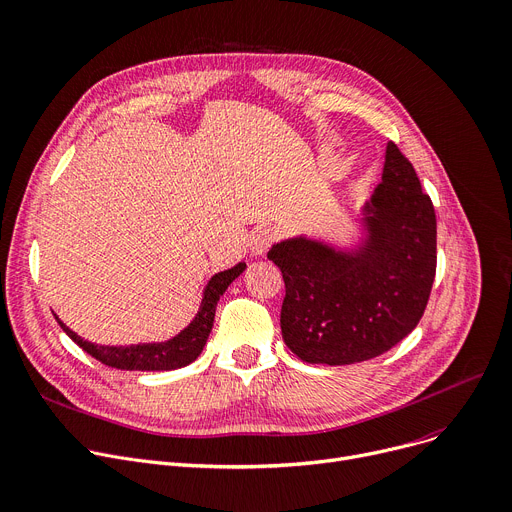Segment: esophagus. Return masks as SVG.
<instances>
[{"mask_svg":"<svg viewBox=\"0 0 512 512\" xmlns=\"http://www.w3.org/2000/svg\"><path fill=\"white\" fill-rule=\"evenodd\" d=\"M274 241H276V232L271 228L255 230L253 236H251V253L253 255H263Z\"/></svg>","mask_w":512,"mask_h":512,"instance_id":"1","label":"esophagus"}]
</instances>
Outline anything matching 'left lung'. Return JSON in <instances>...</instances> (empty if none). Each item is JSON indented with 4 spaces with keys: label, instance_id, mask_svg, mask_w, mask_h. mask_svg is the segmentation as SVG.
I'll list each match as a JSON object with an SVG mask.
<instances>
[{
    "label": "left lung",
    "instance_id": "left-lung-1",
    "mask_svg": "<svg viewBox=\"0 0 512 512\" xmlns=\"http://www.w3.org/2000/svg\"><path fill=\"white\" fill-rule=\"evenodd\" d=\"M356 255L306 238L269 249L286 284L282 337L311 364L377 358L420 323L436 276V216L412 162L389 142Z\"/></svg>",
    "mask_w": 512,
    "mask_h": 512
}]
</instances>
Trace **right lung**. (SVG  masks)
I'll use <instances>...</instances> for the list:
<instances>
[{"mask_svg": "<svg viewBox=\"0 0 512 512\" xmlns=\"http://www.w3.org/2000/svg\"><path fill=\"white\" fill-rule=\"evenodd\" d=\"M245 263H238L232 269L220 271L216 274L210 284L206 286V292H203L201 300V309L197 317L191 321L187 329H183L177 337L168 339V342L162 344H138V346H94L90 342H84L82 337H78L72 329H67L59 319L61 329L70 335L74 342L88 352L92 358L98 362L107 364L111 368H121V370H175L181 366H187L193 362L203 346L208 342V335L214 325V315H216V304L220 296L226 292L230 282L238 278L245 271Z\"/></svg>", "mask_w": 512, "mask_h": 512, "instance_id": "add662e5", "label": "right lung"}]
</instances>
